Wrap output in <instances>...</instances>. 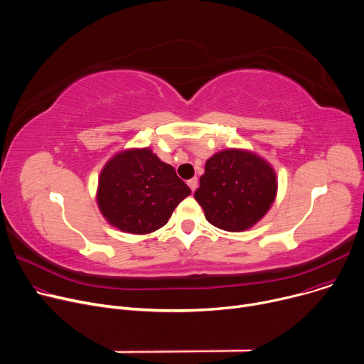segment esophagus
<instances>
[{
    "mask_svg": "<svg viewBox=\"0 0 364 364\" xmlns=\"http://www.w3.org/2000/svg\"><path fill=\"white\" fill-rule=\"evenodd\" d=\"M188 186L191 188V191L194 192L196 189H197V186H198V179L197 178H192V179H189L188 181Z\"/></svg>",
    "mask_w": 364,
    "mask_h": 364,
    "instance_id": "esophagus-1",
    "label": "esophagus"
}]
</instances>
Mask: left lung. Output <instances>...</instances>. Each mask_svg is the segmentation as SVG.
<instances>
[{
	"label": "left lung",
	"instance_id": "left-lung-1",
	"mask_svg": "<svg viewBox=\"0 0 364 364\" xmlns=\"http://www.w3.org/2000/svg\"><path fill=\"white\" fill-rule=\"evenodd\" d=\"M276 191V173L264 159L230 148L207 160L194 197L213 226L242 232L266 215Z\"/></svg>",
	"mask_w": 364,
	"mask_h": 364
}]
</instances>
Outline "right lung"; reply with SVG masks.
Returning a JSON list of instances; mask_svg holds the SVG:
<instances>
[{"instance_id": "add662e5", "label": "right lung", "mask_w": 364, "mask_h": 364, "mask_svg": "<svg viewBox=\"0 0 364 364\" xmlns=\"http://www.w3.org/2000/svg\"><path fill=\"white\" fill-rule=\"evenodd\" d=\"M189 194L172 166L149 148H132L117 153L101 170L97 203L112 226L144 235L164 226Z\"/></svg>"}]
</instances>
